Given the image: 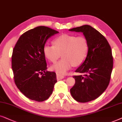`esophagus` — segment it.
<instances>
[{
  "label": "esophagus",
  "instance_id": "34e87169",
  "mask_svg": "<svg viewBox=\"0 0 122 122\" xmlns=\"http://www.w3.org/2000/svg\"><path fill=\"white\" fill-rule=\"evenodd\" d=\"M56 76H57V80H61V79H64V75H60L59 74H56Z\"/></svg>",
  "mask_w": 122,
  "mask_h": 122
}]
</instances>
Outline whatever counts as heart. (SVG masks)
Here are the masks:
<instances>
[{"label":"heart","mask_w":122,"mask_h":122,"mask_svg":"<svg viewBox=\"0 0 122 122\" xmlns=\"http://www.w3.org/2000/svg\"><path fill=\"white\" fill-rule=\"evenodd\" d=\"M54 45H45L43 52L50 62L55 63L60 57L63 58L51 66V69L59 74H65L73 66H80L88 55L90 45L86 37L64 34L53 41Z\"/></svg>","instance_id":"b5f03b06"}]
</instances>
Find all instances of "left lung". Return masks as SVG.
<instances>
[{"label": "left lung", "mask_w": 122, "mask_h": 122, "mask_svg": "<svg viewBox=\"0 0 122 122\" xmlns=\"http://www.w3.org/2000/svg\"><path fill=\"white\" fill-rule=\"evenodd\" d=\"M69 30L83 33L90 45L86 59L75 71L84 75L73 76L75 84L70 89L75 100L86 103L98 98L109 84L113 67L112 49L105 37L92 26L84 25Z\"/></svg>", "instance_id": "obj_1"}]
</instances>
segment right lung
Here are the masks:
<instances>
[{"label":"right lung","mask_w":122,"mask_h":122,"mask_svg":"<svg viewBox=\"0 0 122 122\" xmlns=\"http://www.w3.org/2000/svg\"><path fill=\"white\" fill-rule=\"evenodd\" d=\"M58 33L45 26L37 27L21 35L13 50L14 82L21 92L32 100L45 101L53 92L56 75L46 70L43 49L47 39Z\"/></svg>","instance_id":"add662e5"}]
</instances>
